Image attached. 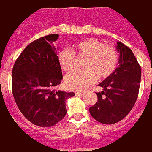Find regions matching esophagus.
Listing matches in <instances>:
<instances>
[{
  "mask_svg": "<svg viewBox=\"0 0 152 152\" xmlns=\"http://www.w3.org/2000/svg\"><path fill=\"white\" fill-rule=\"evenodd\" d=\"M75 94H76V95H83V94H84V92H83V91H76Z\"/></svg>",
  "mask_w": 152,
  "mask_h": 152,
  "instance_id": "esophagus-1",
  "label": "esophagus"
}]
</instances>
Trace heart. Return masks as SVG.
I'll list each match as a JSON object with an SVG mask.
<instances>
[{"label": "heart", "instance_id": "1", "mask_svg": "<svg viewBox=\"0 0 152 152\" xmlns=\"http://www.w3.org/2000/svg\"><path fill=\"white\" fill-rule=\"evenodd\" d=\"M75 54L86 57L83 72H73L65 78V85L70 89H81L99 79H105L114 72L119 62V53L114 47L107 46L97 39L78 42L70 50H60L57 59L61 69L69 73L75 63Z\"/></svg>", "mask_w": 152, "mask_h": 152}]
</instances>
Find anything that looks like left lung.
<instances>
[{"label":"left lung","instance_id":"obj_1","mask_svg":"<svg viewBox=\"0 0 152 152\" xmlns=\"http://www.w3.org/2000/svg\"><path fill=\"white\" fill-rule=\"evenodd\" d=\"M119 66L112 75L99 84L102 88L96 93L98 102L89 107L94 119L100 123L112 124L123 120L135 104L141 82V67L133 51L120 41Z\"/></svg>","mask_w":152,"mask_h":152}]
</instances>
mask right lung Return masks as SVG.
I'll list each match as a JSON object with an SVG mask.
<instances>
[{
	"label": "right lung",
	"instance_id": "1",
	"mask_svg": "<svg viewBox=\"0 0 152 152\" xmlns=\"http://www.w3.org/2000/svg\"><path fill=\"white\" fill-rule=\"evenodd\" d=\"M58 35L34 40L25 48L12 71V91L26 119L40 127H51L66 114V100L73 92L56 90L63 79L54 42Z\"/></svg>",
	"mask_w": 152,
	"mask_h": 152
}]
</instances>
